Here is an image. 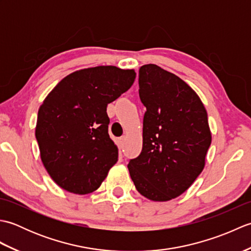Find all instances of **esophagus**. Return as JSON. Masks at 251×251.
<instances>
[{
    "label": "esophagus",
    "mask_w": 251,
    "mask_h": 251,
    "mask_svg": "<svg viewBox=\"0 0 251 251\" xmlns=\"http://www.w3.org/2000/svg\"><path fill=\"white\" fill-rule=\"evenodd\" d=\"M119 148L120 149H123V147H124V142H125V137H121L119 138Z\"/></svg>",
    "instance_id": "esophagus-1"
}]
</instances>
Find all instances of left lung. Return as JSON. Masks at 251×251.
<instances>
[{
  "mask_svg": "<svg viewBox=\"0 0 251 251\" xmlns=\"http://www.w3.org/2000/svg\"><path fill=\"white\" fill-rule=\"evenodd\" d=\"M139 97L147 111L141 153L128 163L130 178L141 195L167 201L205 167L211 143L207 112L188 84L152 63L139 69Z\"/></svg>",
  "mask_w": 251,
  "mask_h": 251,
  "instance_id": "1",
  "label": "left lung"
}]
</instances>
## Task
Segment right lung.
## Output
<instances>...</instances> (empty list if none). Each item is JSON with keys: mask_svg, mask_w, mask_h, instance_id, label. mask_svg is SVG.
Returning a JSON list of instances; mask_svg holds the SVG:
<instances>
[{"mask_svg": "<svg viewBox=\"0 0 251 251\" xmlns=\"http://www.w3.org/2000/svg\"><path fill=\"white\" fill-rule=\"evenodd\" d=\"M135 70L114 66L69 74L47 95L37 113L35 137L51 179L74 194L97 190L119 158L109 136L106 106L127 92Z\"/></svg>", "mask_w": 251, "mask_h": 251, "instance_id": "add662e5", "label": "right lung"}]
</instances>
